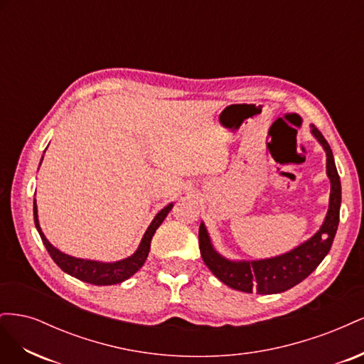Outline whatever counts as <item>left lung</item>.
Wrapping results in <instances>:
<instances>
[{
  "label": "left lung",
  "mask_w": 364,
  "mask_h": 364,
  "mask_svg": "<svg viewBox=\"0 0 364 364\" xmlns=\"http://www.w3.org/2000/svg\"><path fill=\"white\" fill-rule=\"evenodd\" d=\"M311 132L326 151V174L331 181L329 208L322 228L310 240L284 255L258 261H229L214 250L206 228L200 223L199 246L203 262L228 287L245 293L257 291L258 294L282 293L313 273L331 249L338 226L341 185L331 147L317 127L313 126Z\"/></svg>",
  "instance_id": "obj_1"
}]
</instances>
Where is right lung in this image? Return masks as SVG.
<instances>
[{
    "mask_svg": "<svg viewBox=\"0 0 364 364\" xmlns=\"http://www.w3.org/2000/svg\"><path fill=\"white\" fill-rule=\"evenodd\" d=\"M171 208H173V203L162 208L161 211L156 214V217L153 218V222L147 228L144 237H142V240H141V245L138 246L134 255L126 258V259L117 261V262H98V261H91V259H80V258H74V257L67 255V253L60 252L59 249L51 246L50 241L46 238V235L42 234L41 226H39V220H38L36 200H35V203H33V215H35V225H36L38 232L42 238L43 246H46V249L48 250L53 261L56 262L65 273H68V274H71V277L80 279L83 282H87V284L112 285V284H119V282L126 281L127 278L132 277V274L136 273L142 267V264L146 262V259L149 257L150 241H151L153 235H155L156 229L164 222V218L167 217V214L171 211Z\"/></svg>",
    "mask_w": 364,
    "mask_h": 364,
    "instance_id": "1",
    "label": "right lung"
}]
</instances>
